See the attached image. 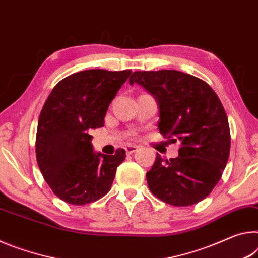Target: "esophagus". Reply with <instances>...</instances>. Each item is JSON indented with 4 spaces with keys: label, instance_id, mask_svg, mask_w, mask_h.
Masks as SVG:
<instances>
[{
    "label": "esophagus",
    "instance_id": "1",
    "mask_svg": "<svg viewBox=\"0 0 258 258\" xmlns=\"http://www.w3.org/2000/svg\"><path fill=\"white\" fill-rule=\"evenodd\" d=\"M124 150H125L126 154H133L134 152H136L138 150V146L137 145H125Z\"/></svg>",
    "mask_w": 258,
    "mask_h": 258
}]
</instances>
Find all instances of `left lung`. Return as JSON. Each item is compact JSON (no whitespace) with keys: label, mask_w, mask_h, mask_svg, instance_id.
<instances>
[{"label":"left lung","mask_w":258,"mask_h":258,"mask_svg":"<svg viewBox=\"0 0 258 258\" xmlns=\"http://www.w3.org/2000/svg\"><path fill=\"white\" fill-rule=\"evenodd\" d=\"M152 94L159 106V130L180 141L178 157L157 154L146 174L151 192L166 204L186 207L204 200L221 179L231 135L221 100L208 83L175 70L137 71L129 79Z\"/></svg>","instance_id":"8db88e82"}]
</instances>
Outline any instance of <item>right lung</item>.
Returning a JSON list of instances; mask_svg holds the SVG:
<instances>
[{"label":"right lung","instance_id":"obj_1","mask_svg":"<svg viewBox=\"0 0 258 258\" xmlns=\"http://www.w3.org/2000/svg\"><path fill=\"white\" fill-rule=\"evenodd\" d=\"M132 71L88 70L58 82L42 108L36 133V160L44 179L62 201L82 206L103 198L123 162L92 150L91 129L104 126L109 104Z\"/></svg>","mask_w":258,"mask_h":258}]
</instances>
